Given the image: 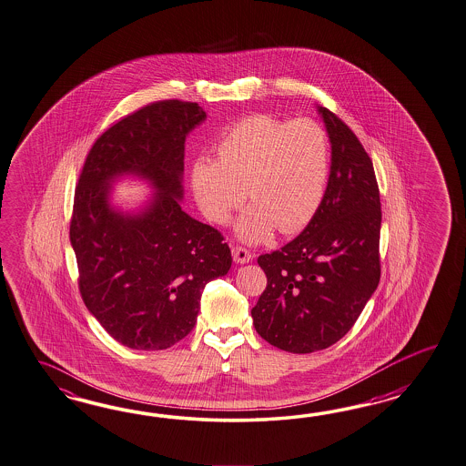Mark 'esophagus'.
Here are the masks:
<instances>
[{
    "label": "esophagus",
    "mask_w": 466,
    "mask_h": 466,
    "mask_svg": "<svg viewBox=\"0 0 466 466\" xmlns=\"http://www.w3.org/2000/svg\"><path fill=\"white\" fill-rule=\"evenodd\" d=\"M233 258H235V262L237 263H248L251 260V251L247 250V248H243V247H233Z\"/></svg>",
    "instance_id": "34e87169"
}]
</instances>
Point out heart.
<instances>
[{
    "label": "heart",
    "mask_w": 466,
    "mask_h": 466,
    "mask_svg": "<svg viewBox=\"0 0 466 466\" xmlns=\"http://www.w3.org/2000/svg\"><path fill=\"white\" fill-rule=\"evenodd\" d=\"M329 164V138L319 123L253 115L221 135L216 162L194 166L192 191L206 218L218 225L227 223L247 198L251 206L239 218L237 233L260 241L274 228L292 235L309 223L321 206Z\"/></svg>",
    "instance_id": "b5f03b06"
}]
</instances>
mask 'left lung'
<instances>
[{"mask_svg": "<svg viewBox=\"0 0 466 466\" xmlns=\"http://www.w3.org/2000/svg\"><path fill=\"white\" fill-rule=\"evenodd\" d=\"M331 170L318 213L298 238L258 257L267 287L251 309L257 333L290 353L334 345L380 282V192L369 154L345 121L318 106Z\"/></svg>", "mask_w": 466, "mask_h": 466, "instance_id": "1", "label": "left lung"}]
</instances>
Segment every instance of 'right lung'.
Returning a JSON list of instances; mask_svg holds the SVG:
<instances>
[{
	"label": "right lung",
	"mask_w": 466,
	"mask_h": 466,
	"mask_svg": "<svg viewBox=\"0 0 466 466\" xmlns=\"http://www.w3.org/2000/svg\"><path fill=\"white\" fill-rule=\"evenodd\" d=\"M204 118L198 103L179 99L127 115L97 137L76 187L69 237L81 298L133 350H166L191 333L204 287L231 267L223 235L179 203L186 137ZM127 173L157 187L138 216L108 206L110 184Z\"/></svg>",
	"instance_id": "add662e5"
}]
</instances>
